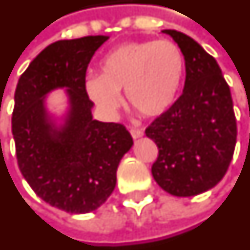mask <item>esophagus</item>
Here are the masks:
<instances>
[{"label": "esophagus", "mask_w": 250, "mask_h": 250, "mask_svg": "<svg viewBox=\"0 0 250 250\" xmlns=\"http://www.w3.org/2000/svg\"><path fill=\"white\" fill-rule=\"evenodd\" d=\"M130 134H131V137L134 138V139H138V138L143 137V131L139 130V128H131Z\"/></svg>", "instance_id": "esophagus-1"}]
</instances>
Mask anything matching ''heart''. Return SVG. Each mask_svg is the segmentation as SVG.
<instances>
[{
    "label": "heart",
    "instance_id": "b5f03b06",
    "mask_svg": "<svg viewBox=\"0 0 250 250\" xmlns=\"http://www.w3.org/2000/svg\"><path fill=\"white\" fill-rule=\"evenodd\" d=\"M186 74V59L170 40L125 43L108 52L101 74L85 80V90L104 112H115L125 90L130 107L143 116H161L179 96Z\"/></svg>",
    "mask_w": 250,
    "mask_h": 250
}]
</instances>
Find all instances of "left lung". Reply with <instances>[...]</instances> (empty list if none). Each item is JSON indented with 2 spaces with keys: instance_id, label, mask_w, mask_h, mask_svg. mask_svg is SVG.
Segmentation results:
<instances>
[{
  "instance_id": "left-lung-1",
  "label": "left lung",
  "mask_w": 250,
  "mask_h": 250,
  "mask_svg": "<svg viewBox=\"0 0 250 250\" xmlns=\"http://www.w3.org/2000/svg\"><path fill=\"white\" fill-rule=\"evenodd\" d=\"M186 59L183 95L146 128L158 146L151 174L173 196H195L222 180L234 153L237 125L230 88L216 61L188 35L164 29Z\"/></svg>"
}]
</instances>
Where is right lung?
<instances>
[{"instance_id":"add662e5","label":"right lung","mask_w":250,"mask_h":250,"mask_svg":"<svg viewBox=\"0 0 250 250\" xmlns=\"http://www.w3.org/2000/svg\"><path fill=\"white\" fill-rule=\"evenodd\" d=\"M108 36L59 40L47 46L21 74L15 92L12 134L24 179L46 203L71 214H86L105 203L116 186V170L134 145L119 123L93 119L85 74ZM63 88L66 109L52 114L48 95Z\"/></svg>"}]
</instances>
